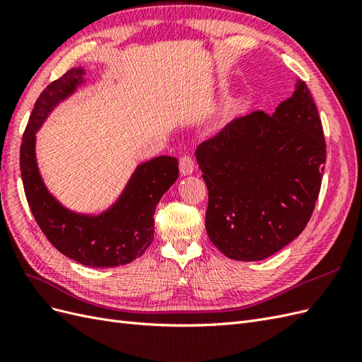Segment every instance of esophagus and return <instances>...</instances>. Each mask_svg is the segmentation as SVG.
<instances>
[{
    "mask_svg": "<svg viewBox=\"0 0 362 362\" xmlns=\"http://www.w3.org/2000/svg\"><path fill=\"white\" fill-rule=\"evenodd\" d=\"M179 168L182 175H189L194 173V160L189 156H183L179 162Z\"/></svg>",
    "mask_w": 362,
    "mask_h": 362,
    "instance_id": "esophagus-1",
    "label": "esophagus"
}]
</instances>
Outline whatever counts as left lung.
Listing matches in <instances>:
<instances>
[{
    "instance_id": "obj_1",
    "label": "left lung",
    "mask_w": 362,
    "mask_h": 362,
    "mask_svg": "<svg viewBox=\"0 0 362 362\" xmlns=\"http://www.w3.org/2000/svg\"><path fill=\"white\" fill-rule=\"evenodd\" d=\"M208 187L206 233L238 262L274 255L308 225L318 199L326 141L310 91L296 81L272 116L254 111L196 150Z\"/></svg>"
}]
</instances>
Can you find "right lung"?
Segmentation results:
<instances>
[{"label":"right lung","instance_id":"right-lung-1","mask_svg":"<svg viewBox=\"0 0 362 362\" xmlns=\"http://www.w3.org/2000/svg\"><path fill=\"white\" fill-rule=\"evenodd\" d=\"M84 67H75L53 81L36 99L25 127L20 168L27 202L36 223L61 254L90 267L132 263L153 243L154 211L163 194L179 177V162L159 156L136 166L124 191L100 214H81L53 196L36 162V132L62 100L84 84Z\"/></svg>","mask_w":362,"mask_h":362}]
</instances>
